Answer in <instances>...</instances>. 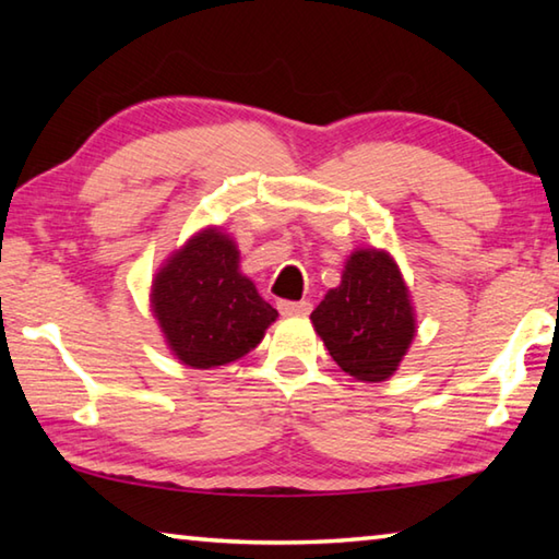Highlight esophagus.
Returning <instances> with one entry per match:
<instances>
[{
	"label": "esophagus",
	"mask_w": 559,
	"mask_h": 559,
	"mask_svg": "<svg viewBox=\"0 0 559 559\" xmlns=\"http://www.w3.org/2000/svg\"><path fill=\"white\" fill-rule=\"evenodd\" d=\"M278 310H281V316H308L310 302L308 300H281Z\"/></svg>",
	"instance_id": "obj_1"
}]
</instances>
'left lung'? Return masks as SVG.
Here are the masks:
<instances>
[{"label": "left lung", "instance_id": "8db88e82", "mask_svg": "<svg viewBox=\"0 0 559 559\" xmlns=\"http://www.w3.org/2000/svg\"><path fill=\"white\" fill-rule=\"evenodd\" d=\"M337 367L359 382H384L400 370L416 335L412 293L390 251L355 249L340 286L310 313Z\"/></svg>", "mask_w": 559, "mask_h": 559}]
</instances>
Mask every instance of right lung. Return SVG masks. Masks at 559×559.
Returning a JSON list of instances; mask_svg holds the SVG:
<instances>
[{
	"instance_id": "add662e5",
	"label": "right lung",
	"mask_w": 559,
	"mask_h": 559,
	"mask_svg": "<svg viewBox=\"0 0 559 559\" xmlns=\"http://www.w3.org/2000/svg\"><path fill=\"white\" fill-rule=\"evenodd\" d=\"M239 246L222 226H204L153 276L150 308L165 343L192 370L236 362L257 347L278 310L243 276Z\"/></svg>"
}]
</instances>
